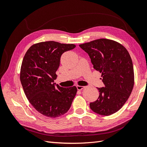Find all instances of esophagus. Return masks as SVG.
<instances>
[{"label":"esophagus","mask_w":147,"mask_h":147,"mask_svg":"<svg viewBox=\"0 0 147 147\" xmlns=\"http://www.w3.org/2000/svg\"><path fill=\"white\" fill-rule=\"evenodd\" d=\"M77 88L78 90H82V89L84 88V86H80V85H77Z\"/></svg>","instance_id":"obj_1"}]
</instances>
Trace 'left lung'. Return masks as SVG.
<instances>
[{
    "label": "left lung",
    "mask_w": 147,
    "mask_h": 147,
    "mask_svg": "<svg viewBox=\"0 0 147 147\" xmlns=\"http://www.w3.org/2000/svg\"><path fill=\"white\" fill-rule=\"evenodd\" d=\"M90 56L93 67L102 74L105 87L97 88L98 99L91 102L95 113L109 116L121 109L131 94L134 83L131 56L121 44L100 38L79 45Z\"/></svg>",
    "instance_id": "8db88e82"
}]
</instances>
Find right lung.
I'll use <instances>...</instances> for the list:
<instances>
[{
    "mask_svg": "<svg viewBox=\"0 0 147 147\" xmlns=\"http://www.w3.org/2000/svg\"><path fill=\"white\" fill-rule=\"evenodd\" d=\"M75 47L43 42L31 46L24 55L20 72L22 86L31 105L46 117L56 118L67 112L76 95V86L63 88L54 83L61 55Z\"/></svg>",
    "mask_w": 147,
    "mask_h": 147,
    "instance_id": "add662e5",
    "label": "right lung"
}]
</instances>
